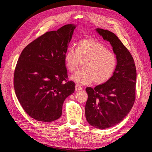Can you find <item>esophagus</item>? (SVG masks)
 Segmentation results:
<instances>
[{"label":"esophagus","instance_id":"34e87169","mask_svg":"<svg viewBox=\"0 0 152 152\" xmlns=\"http://www.w3.org/2000/svg\"><path fill=\"white\" fill-rule=\"evenodd\" d=\"M82 87L80 85L76 84V86H75V90H76L77 91H80V90H82Z\"/></svg>","mask_w":152,"mask_h":152}]
</instances>
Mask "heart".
<instances>
[{
  "mask_svg": "<svg viewBox=\"0 0 152 152\" xmlns=\"http://www.w3.org/2000/svg\"><path fill=\"white\" fill-rule=\"evenodd\" d=\"M64 60L70 72H75L83 63V70L71 77L80 85L89 84L93 80L97 84L104 83L112 77L117 66L115 55L103 44L89 39L78 42L75 50L68 48L64 55Z\"/></svg>",
  "mask_w": 152,
  "mask_h": 152,
  "instance_id": "1",
  "label": "heart"
}]
</instances>
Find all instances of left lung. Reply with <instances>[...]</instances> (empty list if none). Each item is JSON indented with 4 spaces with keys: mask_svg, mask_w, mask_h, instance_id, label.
Listing matches in <instances>:
<instances>
[{
    "mask_svg": "<svg viewBox=\"0 0 152 152\" xmlns=\"http://www.w3.org/2000/svg\"><path fill=\"white\" fill-rule=\"evenodd\" d=\"M96 30L111 44L117 61L107 82L86 89V120L92 126L103 129L120 123L131 111L136 98V68L131 54L115 34L102 28Z\"/></svg>",
    "mask_w": 152,
    "mask_h": 152,
    "instance_id": "1",
    "label": "left lung"
}]
</instances>
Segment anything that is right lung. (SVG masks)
I'll list each match as a JSON object with an SVG mask.
<instances>
[{"instance_id": "obj_1", "label": "right lung", "mask_w": 152, "mask_h": 152, "mask_svg": "<svg viewBox=\"0 0 152 152\" xmlns=\"http://www.w3.org/2000/svg\"><path fill=\"white\" fill-rule=\"evenodd\" d=\"M75 27L68 24L46 32L26 45L18 59L15 93L26 113L36 121L58 119L65 99L75 91L74 82L66 80L64 55Z\"/></svg>"}]
</instances>
